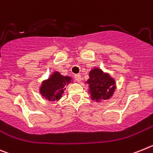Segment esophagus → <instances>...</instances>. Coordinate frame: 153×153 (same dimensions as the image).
Segmentation results:
<instances>
[{
  "mask_svg": "<svg viewBox=\"0 0 153 153\" xmlns=\"http://www.w3.org/2000/svg\"><path fill=\"white\" fill-rule=\"evenodd\" d=\"M75 79L78 82H81V81H82V77H81L80 75H75Z\"/></svg>",
  "mask_w": 153,
  "mask_h": 153,
  "instance_id": "1",
  "label": "esophagus"
}]
</instances>
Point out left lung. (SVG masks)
<instances>
[{
    "mask_svg": "<svg viewBox=\"0 0 153 153\" xmlns=\"http://www.w3.org/2000/svg\"><path fill=\"white\" fill-rule=\"evenodd\" d=\"M87 83L89 85L91 99L96 102L109 99L115 91V81L98 68L90 71Z\"/></svg>",
    "mask_w": 153,
    "mask_h": 153,
    "instance_id": "1",
    "label": "left lung"
}]
</instances>
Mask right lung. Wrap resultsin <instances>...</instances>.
<instances>
[{
  "label": "right lung",
  "instance_id": "obj_1",
  "mask_svg": "<svg viewBox=\"0 0 153 153\" xmlns=\"http://www.w3.org/2000/svg\"><path fill=\"white\" fill-rule=\"evenodd\" d=\"M71 81V78L64 77L59 72H54L51 78L45 81L41 87V94L48 101H58L65 89V87Z\"/></svg>",
  "mask_w": 153,
  "mask_h": 153
}]
</instances>
